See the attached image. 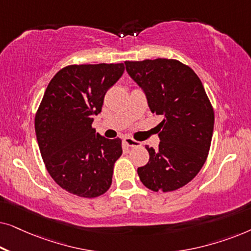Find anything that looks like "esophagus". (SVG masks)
<instances>
[{
    "mask_svg": "<svg viewBox=\"0 0 251 251\" xmlns=\"http://www.w3.org/2000/svg\"><path fill=\"white\" fill-rule=\"evenodd\" d=\"M125 143H126V145H128L129 147H135V146H138L139 145V142H137V140H135V139H132V138H130V137H126L125 139Z\"/></svg>",
    "mask_w": 251,
    "mask_h": 251,
    "instance_id": "esophagus-1",
    "label": "esophagus"
}]
</instances>
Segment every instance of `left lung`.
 <instances>
[{"label": "left lung", "mask_w": 251, "mask_h": 251, "mask_svg": "<svg viewBox=\"0 0 251 251\" xmlns=\"http://www.w3.org/2000/svg\"><path fill=\"white\" fill-rule=\"evenodd\" d=\"M125 64L151 112L163 116L156 126L159 149L145 146L150 160L137 173L154 192L178 190L197 176L210 149L215 116L203 84L192 68L175 59Z\"/></svg>", "instance_id": "8db88e82"}]
</instances>
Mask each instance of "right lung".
<instances>
[{"label": "right lung", "mask_w": 251, "mask_h": 251, "mask_svg": "<svg viewBox=\"0 0 251 251\" xmlns=\"http://www.w3.org/2000/svg\"><path fill=\"white\" fill-rule=\"evenodd\" d=\"M123 64L71 65L52 77L35 115V132L48 171L61 188L82 198L104 194L121 156V139H107L91 125Z\"/></svg>", "instance_id": "obj_1"}]
</instances>
